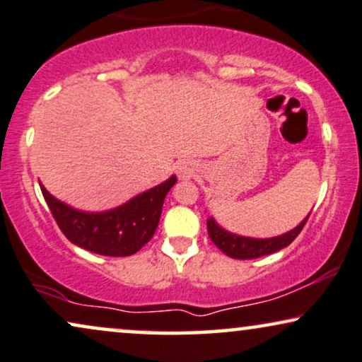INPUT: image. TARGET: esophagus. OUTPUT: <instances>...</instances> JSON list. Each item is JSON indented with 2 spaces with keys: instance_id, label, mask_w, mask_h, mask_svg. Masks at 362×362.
<instances>
[{
  "instance_id": "34e87169",
  "label": "esophagus",
  "mask_w": 362,
  "mask_h": 362,
  "mask_svg": "<svg viewBox=\"0 0 362 362\" xmlns=\"http://www.w3.org/2000/svg\"><path fill=\"white\" fill-rule=\"evenodd\" d=\"M178 175L182 178H189L192 175V168L189 165H180L178 167Z\"/></svg>"
}]
</instances>
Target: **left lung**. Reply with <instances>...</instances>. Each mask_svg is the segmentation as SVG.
<instances>
[{
    "mask_svg": "<svg viewBox=\"0 0 362 362\" xmlns=\"http://www.w3.org/2000/svg\"><path fill=\"white\" fill-rule=\"evenodd\" d=\"M309 215L294 228V230L287 232V234L284 235L272 237V239H249V237L230 234V232L223 230L222 227H218L214 218H209L207 221V230H209L210 240H212L223 254H227L228 257L244 259V260L257 259V257H262V255L277 252V250H281L284 247L289 245L291 242L300 234V230L304 228L305 222H308Z\"/></svg>",
    "mask_w": 362,
    "mask_h": 362,
    "instance_id": "1",
    "label": "left lung"
}]
</instances>
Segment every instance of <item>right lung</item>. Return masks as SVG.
Instances as JSON below:
<instances>
[{
  "label": "right lung",
  "instance_id": "add662e5",
  "mask_svg": "<svg viewBox=\"0 0 362 362\" xmlns=\"http://www.w3.org/2000/svg\"><path fill=\"white\" fill-rule=\"evenodd\" d=\"M175 175L167 182L140 194L130 202L108 212L86 214L59 202L41 187L53 218L59 230L71 244L108 257H127L152 239L158 227L163 200L168 190L175 185Z\"/></svg>",
  "mask_w": 362,
  "mask_h": 362
}]
</instances>
